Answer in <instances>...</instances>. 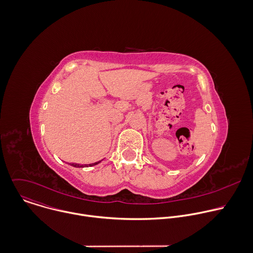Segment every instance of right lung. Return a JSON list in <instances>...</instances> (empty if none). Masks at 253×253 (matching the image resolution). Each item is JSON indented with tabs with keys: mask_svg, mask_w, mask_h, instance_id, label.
Returning a JSON list of instances; mask_svg holds the SVG:
<instances>
[{
	"mask_svg": "<svg viewBox=\"0 0 253 253\" xmlns=\"http://www.w3.org/2000/svg\"><path fill=\"white\" fill-rule=\"evenodd\" d=\"M100 162H101V161L96 162V163H93V164H89V165H84V166L79 165V164H70V165H71V166H73V167H75V168H84V167H92V166H95V165L99 164Z\"/></svg>",
	"mask_w": 253,
	"mask_h": 253,
	"instance_id": "right-lung-1",
	"label": "right lung"
}]
</instances>
